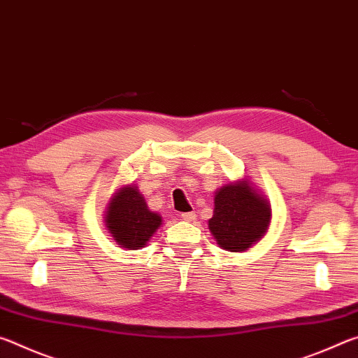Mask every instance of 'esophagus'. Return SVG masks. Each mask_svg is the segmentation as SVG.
Instances as JSON below:
<instances>
[{"instance_id":"1","label":"esophagus","mask_w":358,"mask_h":358,"mask_svg":"<svg viewBox=\"0 0 358 358\" xmlns=\"http://www.w3.org/2000/svg\"><path fill=\"white\" fill-rule=\"evenodd\" d=\"M180 216H181V220L187 221V222H191V221L196 220V213H194V211H187V213H181Z\"/></svg>"}]
</instances>
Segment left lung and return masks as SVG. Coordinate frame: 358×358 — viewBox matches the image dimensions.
Segmentation results:
<instances>
[{
	"label": "left lung",
	"instance_id": "obj_1",
	"mask_svg": "<svg viewBox=\"0 0 358 358\" xmlns=\"http://www.w3.org/2000/svg\"><path fill=\"white\" fill-rule=\"evenodd\" d=\"M270 221L268 201L248 180L229 183L215 192V211L208 229L222 250L246 251L264 237Z\"/></svg>",
	"mask_w": 358,
	"mask_h": 358
}]
</instances>
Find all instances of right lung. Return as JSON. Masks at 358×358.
<instances>
[{
	"label": "right lung",
	"instance_id": "add662e5",
	"mask_svg": "<svg viewBox=\"0 0 358 358\" xmlns=\"http://www.w3.org/2000/svg\"><path fill=\"white\" fill-rule=\"evenodd\" d=\"M106 226L120 248L141 250L148 243L162 217L148 210L137 186H123L115 192L106 211Z\"/></svg>",
	"mask_w": 358,
	"mask_h": 358
}]
</instances>
